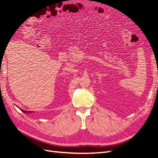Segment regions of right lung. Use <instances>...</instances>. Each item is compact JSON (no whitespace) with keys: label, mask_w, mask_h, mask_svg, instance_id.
Listing matches in <instances>:
<instances>
[{"label":"right lung","mask_w":158,"mask_h":158,"mask_svg":"<svg viewBox=\"0 0 158 158\" xmlns=\"http://www.w3.org/2000/svg\"><path fill=\"white\" fill-rule=\"evenodd\" d=\"M21 110H22V111H23V113H26V111H24V110H22V109H21ZM27 113H30V112H29V111H28Z\"/></svg>","instance_id":"right-lung-1"}]
</instances>
